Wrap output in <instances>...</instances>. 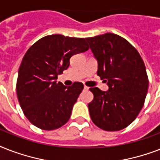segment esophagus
Returning <instances> with one entry per match:
<instances>
[{"label": "esophagus", "instance_id": "obj_1", "mask_svg": "<svg viewBox=\"0 0 160 160\" xmlns=\"http://www.w3.org/2000/svg\"><path fill=\"white\" fill-rule=\"evenodd\" d=\"M84 90H89V87H88V86H86V85H85V86H84Z\"/></svg>", "mask_w": 160, "mask_h": 160}]
</instances>
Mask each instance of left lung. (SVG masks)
<instances>
[{
    "mask_svg": "<svg viewBox=\"0 0 160 160\" xmlns=\"http://www.w3.org/2000/svg\"><path fill=\"white\" fill-rule=\"evenodd\" d=\"M98 60L97 75L108 91L90 88L94 100L88 105L93 123L103 130L118 131L136 119L149 88L146 68L136 49L113 33L86 38Z\"/></svg>",
    "mask_w": 160,
    "mask_h": 160,
    "instance_id": "1",
    "label": "left lung"
}]
</instances>
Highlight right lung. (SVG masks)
Returning a JSON list of instances; mask_svg holds the SVG:
<instances>
[{
    "label": "right lung",
    "mask_w": 160,
    "mask_h": 160,
    "mask_svg": "<svg viewBox=\"0 0 160 160\" xmlns=\"http://www.w3.org/2000/svg\"><path fill=\"white\" fill-rule=\"evenodd\" d=\"M88 50L85 38L58 34L40 39L28 49L19 68L16 95L31 124L53 130L67 123L84 85L75 82L66 87L56 80L73 55Z\"/></svg>",
    "instance_id": "add662e5"
}]
</instances>
